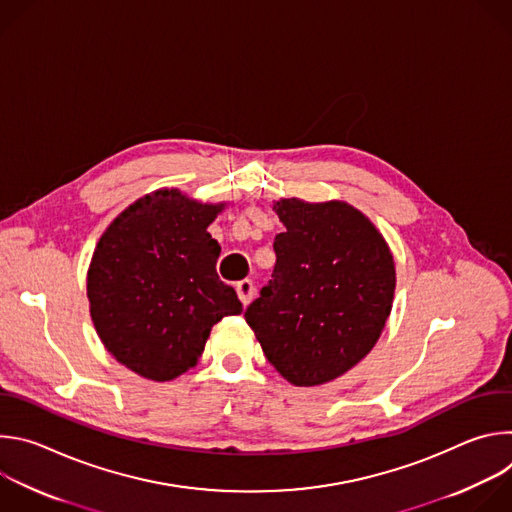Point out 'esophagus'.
I'll list each match as a JSON object with an SVG mask.
<instances>
[{
  "mask_svg": "<svg viewBox=\"0 0 512 512\" xmlns=\"http://www.w3.org/2000/svg\"><path fill=\"white\" fill-rule=\"evenodd\" d=\"M235 289H237V296L239 300L243 302V306H249L253 296H255V285L251 279H241L235 283Z\"/></svg>",
  "mask_w": 512,
  "mask_h": 512,
  "instance_id": "obj_1",
  "label": "esophagus"
}]
</instances>
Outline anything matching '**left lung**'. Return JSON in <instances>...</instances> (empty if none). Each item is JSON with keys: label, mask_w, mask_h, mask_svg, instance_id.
Listing matches in <instances>:
<instances>
[{"label": "left lung", "mask_w": 512, "mask_h": 512, "mask_svg": "<svg viewBox=\"0 0 512 512\" xmlns=\"http://www.w3.org/2000/svg\"><path fill=\"white\" fill-rule=\"evenodd\" d=\"M273 279L247 308L275 371L296 387L342 377L383 334L395 298V259L367 214L344 200H273Z\"/></svg>", "instance_id": "left-lung-1"}]
</instances>
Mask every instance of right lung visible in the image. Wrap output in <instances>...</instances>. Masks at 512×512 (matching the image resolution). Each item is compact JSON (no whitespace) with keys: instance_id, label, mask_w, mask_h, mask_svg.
<instances>
[{"instance_id":"1","label":"right lung","mask_w":512,"mask_h":512,"mask_svg":"<svg viewBox=\"0 0 512 512\" xmlns=\"http://www.w3.org/2000/svg\"><path fill=\"white\" fill-rule=\"evenodd\" d=\"M227 202H200L160 188L121 210L87 271L95 330L135 375L166 383L196 367L210 330L243 312L216 275L218 245L206 231Z\"/></svg>"}]
</instances>
